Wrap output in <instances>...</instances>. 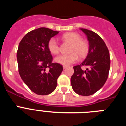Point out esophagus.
<instances>
[{
	"instance_id": "esophagus-1",
	"label": "esophagus",
	"mask_w": 126,
	"mask_h": 126,
	"mask_svg": "<svg viewBox=\"0 0 126 126\" xmlns=\"http://www.w3.org/2000/svg\"><path fill=\"white\" fill-rule=\"evenodd\" d=\"M67 68V66H63V69H66Z\"/></svg>"
}]
</instances>
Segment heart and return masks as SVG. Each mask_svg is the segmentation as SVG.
<instances>
[{"label": "heart", "mask_w": 126, "mask_h": 126, "mask_svg": "<svg viewBox=\"0 0 126 126\" xmlns=\"http://www.w3.org/2000/svg\"><path fill=\"white\" fill-rule=\"evenodd\" d=\"M62 38L72 43L69 55H60L55 59V62L64 66H68L76 62L78 57L83 58L87 55L89 50V45L86 41L82 40L79 34L74 32H69L63 34ZM48 48L53 54L59 52V45L55 38L50 39L48 43Z\"/></svg>", "instance_id": "heart-1"}]
</instances>
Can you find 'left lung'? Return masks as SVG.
<instances>
[{"mask_svg": "<svg viewBox=\"0 0 126 126\" xmlns=\"http://www.w3.org/2000/svg\"><path fill=\"white\" fill-rule=\"evenodd\" d=\"M86 35L89 42L88 55L81 65L73 67L74 74L71 83L73 90L82 96H90L96 93L104 85L108 78L110 59L106 45L96 33L80 28ZM81 65L87 66L83 71Z\"/></svg>", "mask_w": 126, "mask_h": 126, "instance_id": "1", "label": "left lung"}]
</instances>
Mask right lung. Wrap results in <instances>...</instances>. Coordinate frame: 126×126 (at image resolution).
Instances as JSON below:
<instances>
[{
    "label": "right lung",
    "instance_id": "obj_1",
    "mask_svg": "<svg viewBox=\"0 0 126 126\" xmlns=\"http://www.w3.org/2000/svg\"><path fill=\"white\" fill-rule=\"evenodd\" d=\"M59 33L39 28L28 33L19 45L17 60L20 76L32 92L40 95L48 94L55 90L63 70L61 64L52 63L48 48L50 39Z\"/></svg>",
    "mask_w": 126,
    "mask_h": 126
}]
</instances>
